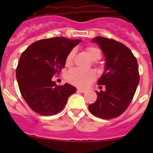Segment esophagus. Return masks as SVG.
<instances>
[{
  "label": "esophagus",
  "instance_id": "1",
  "mask_svg": "<svg viewBox=\"0 0 153 153\" xmlns=\"http://www.w3.org/2000/svg\"><path fill=\"white\" fill-rule=\"evenodd\" d=\"M78 92H81V93H84V92H86V89H81V88H78Z\"/></svg>",
  "mask_w": 153,
  "mask_h": 153
}]
</instances>
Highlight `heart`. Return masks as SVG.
Masks as SVG:
<instances>
[{
  "label": "heart",
  "mask_w": 153,
  "mask_h": 153,
  "mask_svg": "<svg viewBox=\"0 0 153 153\" xmlns=\"http://www.w3.org/2000/svg\"><path fill=\"white\" fill-rule=\"evenodd\" d=\"M86 52L89 55V58L94 61H98L101 57V51L98 47L89 46L86 48ZM75 51L72 49L68 53L66 58V65L70 66L73 61ZM96 78V73L92 69L84 70V69L75 68L68 72L67 80L68 82L79 86V87H86Z\"/></svg>",
  "instance_id": "b5f03b06"
}]
</instances>
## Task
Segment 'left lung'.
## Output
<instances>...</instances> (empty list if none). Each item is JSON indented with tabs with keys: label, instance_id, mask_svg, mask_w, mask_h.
<instances>
[{
	"label": "left lung",
	"instance_id": "8db88e82",
	"mask_svg": "<svg viewBox=\"0 0 153 153\" xmlns=\"http://www.w3.org/2000/svg\"><path fill=\"white\" fill-rule=\"evenodd\" d=\"M92 42L99 46L105 57L104 72L98 81L105 90L96 92V101L88 107L98 118H116L126 110L135 93L140 80L138 62L130 49L118 41L95 37Z\"/></svg>",
	"mask_w": 153,
	"mask_h": 153
}]
</instances>
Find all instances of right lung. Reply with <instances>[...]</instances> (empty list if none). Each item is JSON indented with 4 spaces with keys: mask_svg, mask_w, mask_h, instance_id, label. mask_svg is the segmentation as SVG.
Instances as JSON below:
<instances>
[{
    "mask_svg": "<svg viewBox=\"0 0 153 153\" xmlns=\"http://www.w3.org/2000/svg\"><path fill=\"white\" fill-rule=\"evenodd\" d=\"M81 41L63 37L40 40L21 54L16 78L21 95L35 112L45 116L58 113L76 92L67 83L56 85L52 78L59 75L68 53Z\"/></svg>",
    "mask_w": 153,
    "mask_h": 153,
    "instance_id": "add662e5",
    "label": "right lung"
}]
</instances>
